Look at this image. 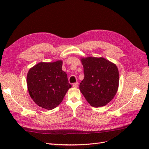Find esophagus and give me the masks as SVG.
Returning <instances> with one entry per match:
<instances>
[{
    "mask_svg": "<svg viewBox=\"0 0 149 149\" xmlns=\"http://www.w3.org/2000/svg\"><path fill=\"white\" fill-rule=\"evenodd\" d=\"M73 88H78V83L76 82L73 84Z\"/></svg>",
    "mask_w": 149,
    "mask_h": 149,
    "instance_id": "obj_1",
    "label": "esophagus"
}]
</instances>
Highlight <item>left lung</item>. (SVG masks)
Segmentation results:
<instances>
[{
  "mask_svg": "<svg viewBox=\"0 0 149 149\" xmlns=\"http://www.w3.org/2000/svg\"><path fill=\"white\" fill-rule=\"evenodd\" d=\"M84 78L79 89L90 105L94 107L106 106L118 91L119 71L117 66L102 57L81 59Z\"/></svg>",
  "mask_w": 149,
  "mask_h": 149,
  "instance_id": "1",
  "label": "left lung"
}]
</instances>
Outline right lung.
<instances>
[{"label": "right lung", "instance_id": "add662e5", "mask_svg": "<svg viewBox=\"0 0 149 149\" xmlns=\"http://www.w3.org/2000/svg\"><path fill=\"white\" fill-rule=\"evenodd\" d=\"M61 60L40 62L30 68L26 83L30 97L37 104L51 110L62 102L71 87L67 74L62 70Z\"/></svg>", "mask_w": 149, "mask_h": 149}]
</instances>
